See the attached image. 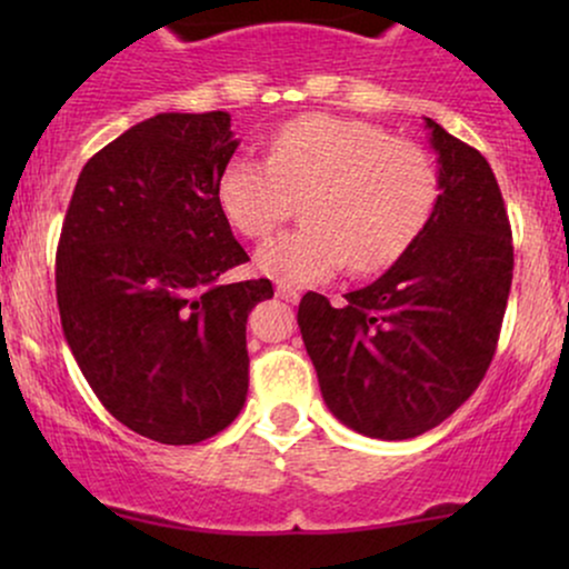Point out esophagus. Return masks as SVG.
Segmentation results:
<instances>
[{
	"label": "esophagus",
	"mask_w": 569,
	"mask_h": 569,
	"mask_svg": "<svg viewBox=\"0 0 569 569\" xmlns=\"http://www.w3.org/2000/svg\"><path fill=\"white\" fill-rule=\"evenodd\" d=\"M276 297H280L283 302H289V305H297L302 293H299L297 289H291V286H276Z\"/></svg>",
	"instance_id": "34e87169"
}]
</instances>
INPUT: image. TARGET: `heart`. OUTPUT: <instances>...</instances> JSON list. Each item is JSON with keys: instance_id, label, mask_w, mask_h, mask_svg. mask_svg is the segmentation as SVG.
Segmentation results:
<instances>
[{"instance_id": "b5f03b06", "label": "heart", "mask_w": 569, "mask_h": 569, "mask_svg": "<svg viewBox=\"0 0 569 569\" xmlns=\"http://www.w3.org/2000/svg\"><path fill=\"white\" fill-rule=\"evenodd\" d=\"M439 179L417 143L390 139L369 122L307 114L267 143V162L234 158L219 176L224 217L246 238H267L305 200L297 232L257 251L262 276L307 286L348 264L375 272L396 262L436 206Z\"/></svg>"}]
</instances>
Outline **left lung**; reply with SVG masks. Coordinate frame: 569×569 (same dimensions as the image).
I'll use <instances>...</instances> for the list:
<instances>
[{
  "mask_svg": "<svg viewBox=\"0 0 569 569\" xmlns=\"http://www.w3.org/2000/svg\"><path fill=\"white\" fill-rule=\"evenodd\" d=\"M439 198L385 276L335 307L305 293L297 323L326 407L382 441L426 433L485 380L513 278L511 224L485 154L426 117Z\"/></svg>",
  "mask_w": 569,
  "mask_h": 569,
  "instance_id": "left-lung-1",
  "label": "left lung"
}]
</instances>
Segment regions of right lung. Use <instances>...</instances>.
<instances>
[{
    "label": "right lung",
    "mask_w": 569,
    "mask_h": 569,
    "mask_svg": "<svg viewBox=\"0 0 569 569\" xmlns=\"http://www.w3.org/2000/svg\"><path fill=\"white\" fill-rule=\"evenodd\" d=\"M227 112H166L84 162L56 253L63 337L98 401L160 443H198L240 415L246 321L267 278L221 283L248 262L221 211L238 149Z\"/></svg>",
    "instance_id": "obj_1"
}]
</instances>
